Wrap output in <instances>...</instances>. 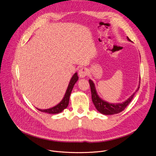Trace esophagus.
I'll use <instances>...</instances> for the list:
<instances>
[{"mask_svg": "<svg viewBox=\"0 0 156 156\" xmlns=\"http://www.w3.org/2000/svg\"><path fill=\"white\" fill-rule=\"evenodd\" d=\"M78 74H79V76L80 78H84L88 74V70H87V68H82L79 69Z\"/></svg>", "mask_w": 156, "mask_h": 156, "instance_id": "1", "label": "esophagus"}]
</instances>
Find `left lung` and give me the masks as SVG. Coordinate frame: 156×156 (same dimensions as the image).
Returning a JSON list of instances; mask_svg holds the SVG:
<instances>
[{
	"label": "left lung",
	"mask_w": 156,
	"mask_h": 156,
	"mask_svg": "<svg viewBox=\"0 0 156 156\" xmlns=\"http://www.w3.org/2000/svg\"><path fill=\"white\" fill-rule=\"evenodd\" d=\"M127 39L129 41L132 42L131 40L127 37ZM89 83L90 85L92 101H93L96 108L101 113H102L103 115H108L117 114L125 109V108L131 102L135 93L139 89L140 82L139 81V84H138V88L136 90V91L126 101H125L121 103H116V104L110 103L108 102H107V101L103 100L102 98H101L97 93L94 82L91 79H90Z\"/></svg>",
	"instance_id": "obj_1"
}]
</instances>
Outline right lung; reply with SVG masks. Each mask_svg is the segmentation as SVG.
Masks as SVG:
<instances>
[{
    "instance_id": "obj_1",
    "label": "right lung",
    "mask_w": 156,
    "mask_h": 156,
    "mask_svg": "<svg viewBox=\"0 0 156 156\" xmlns=\"http://www.w3.org/2000/svg\"><path fill=\"white\" fill-rule=\"evenodd\" d=\"M78 79H79V77L77 76V73H76L73 74V76H72V77L69 81V83L68 84L67 90L65 92L63 98L58 104H57L56 105H55L51 108H47V109H40V108H37V109H38L40 112L48 113L49 114H57V113H61L62 111L64 110V109H65L68 107V105L69 104V98H70L71 91L73 89V87H74L75 83L77 82Z\"/></svg>"
}]
</instances>
